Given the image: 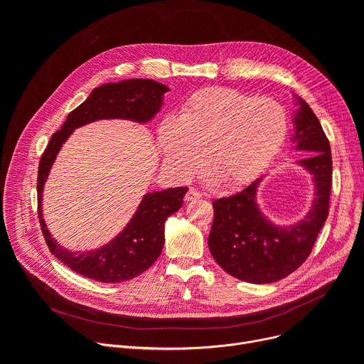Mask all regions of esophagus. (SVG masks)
Segmentation results:
<instances>
[{
    "label": "esophagus",
    "mask_w": 364,
    "mask_h": 364,
    "mask_svg": "<svg viewBox=\"0 0 364 364\" xmlns=\"http://www.w3.org/2000/svg\"><path fill=\"white\" fill-rule=\"evenodd\" d=\"M202 198V193L198 192L196 188H190L188 192L186 193V200L190 202V200H196V199H200Z\"/></svg>",
    "instance_id": "obj_1"
}]
</instances>
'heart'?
Segmentation results:
<instances>
[{
    "label": "heart",
    "mask_w": 364,
    "mask_h": 364,
    "mask_svg": "<svg viewBox=\"0 0 364 364\" xmlns=\"http://www.w3.org/2000/svg\"><path fill=\"white\" fill-rule=\"evenodd\" d=\"M286 132L288 114L277 100L213 87L186 99L178 118L166 117L158 140L177 178L196 176L205 159L209 174L232 188L252 181L272 164Z\"/></svg>",
    "instance_id": "b5f03b06"
}]
</instances>
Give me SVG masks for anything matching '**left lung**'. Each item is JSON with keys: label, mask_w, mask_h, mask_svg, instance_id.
<instances>
[{"label": "left lung", "mask_w": 364, "mask_h": 364, "mask_svg": "<svg viewBox=\"0 0 364 364\" xmlns=\"http://www.w3.org/2000/svg\"><path fill=\"white\" fill-rule=\"evenodd\" d=\"M296 97V95H295ZM294 113L296 150L309 156L298 161L314 181V199L309 214L296 224L277 225L257 203L262 177L240 192L214 200V221L208 246L223 270L250 283H273L299 269L309 258L329 214L332 186L331 144L311 107L296 97Z\"/></svg>", "instance_id": "1"}]
</instances>
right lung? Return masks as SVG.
<instances>
[{"label": "right lung", "instance_id": "add662e5", "mask_svg": "<svg viewBox=\"0 0 364 364\" xmlns=\"http://www.w3.org/2000/svg\"><path fill=\"white\" fill-rule=\"evenodd\" d=\"M169 88L151 80H125L94 88L88 99L72 110L62 129L55 131L38 166V217L51 254L75 273L103 283H119L144 273L158 259L164 247L165 221L183 206L187 187L151 192L143 200L124 230L94 251L73 252L55 242L43 218V190L57 153L73 132L99 119H129L149 122L162 107Z\"/></svg>", "mask_w": 364, "mask_h": 364}]
</instances>
